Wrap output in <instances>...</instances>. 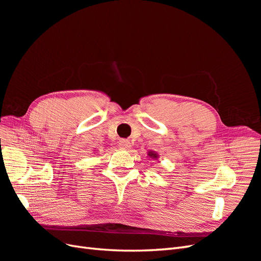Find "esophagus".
<instances>
[{"instance_id":"esophagus-1","label":"esophagus","mask_w":261,"mask_h":261,"mask_svg":"<svg viewBox=\"0 0 261 261\" xmlns=\"http://www.w3.org/2000/svg\"><path fill=\"white\" fill-rule=\"evenodd\" d=\"M118 146H120L121 149H128L130 148V141L129 140H126V139H121L120 143H118Z\"/></svg>"}]
</instances>
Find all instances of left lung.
Wrapping results in <instances>:
<instances>
[{
  "instance_id": "8db88e82",
  "label": "left lung",
  "mask_w": 261,
  "mask_h": 261,
  "mask_svg": "<svg viewBox=\"0 0 261 261\" xmlns=\"http://www.w3.org/2000/svg\"><path fill=\"white\" fill-rule=\"evenodd\" d=\"M148 156L150 158V159L156 160L158 158H159V154H158V152H155V151H152V150H149V151H148Z\"/></svg>"
}]
</instances>
